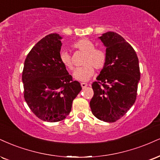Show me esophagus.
<instances>
[{"mask_svg": "<svg viewBox=\"0 0 160 160\" xmlns=\"http://www.w3.org/2000/svg\"><path fill=\"white\" fill-rule=\"evenodd\" d=\"M80 85H81L82 88H85L86 86H88V84L86 83V82H81V83H80Z\"/></svg>", "mask_w": 160, "mask_h": 160, "instance_id": "34e87169", "label": "esophagus"}]
</instances>
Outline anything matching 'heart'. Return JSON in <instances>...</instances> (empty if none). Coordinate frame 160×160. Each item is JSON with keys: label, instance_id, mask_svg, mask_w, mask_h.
I'll return each mask as SVG.
<instances>
[{"label": "heart", "instance_id": "b5f03b06", "mask_svg": "<svg viewBox=\"0 0 160 160\" xmlns=\"http://www.w3.org/2000/svg\"><path fill=\"white\" fill-rule=\"evenodd\" d=\"M73 48L86 53L82 65L83 66L77 68L73 74L74 78L79 81H87L95 74V68L97 70H101L106 66L107 56L106 52L101 48H95L93 42L88 38H81L73 44ZM59 61L68 70L74 69L72 59L66 51L59 53Z\"/></svg>", "mask_w": 160, "mask_h": 160}]
</instances>
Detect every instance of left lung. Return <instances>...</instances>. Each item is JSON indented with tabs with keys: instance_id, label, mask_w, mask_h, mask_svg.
<instances>
[{
	"instance_id": "left-lung-1",
	"label": "left lung",
	"mask_w": 160,
	"mask_h": 160,
	"mask_svg": "<svg viewBox=\"0 0 160 160\" xmlns=\"http://www.w3.org/2000/svg\"><path fill=\"white\" fill-rule=\"evenodd\" d=\"M99 38L107 48V62L92 84L90 108L99 120L115 122L136 101L140 80L138 59L132 46L116 32H107Z\"/></svg>"
}]
</instances>
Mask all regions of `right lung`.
Instances as JSON below:
<instances>
[{
  "label": "right lung",
  "instance_id": "add662e5",
  "mask_svg": "<svg viewBox=\"0 0 160 160\" xmlns=\"http://www.w3.org/2000/svg\"><path fill=\"white\" fill-rule=\"evenodd\" d=\"M62 37L51 33L29 52L22 72L24 97L36 117L48 122H60L69 115L72 102L81 91L59 61Z\"/></svg>",
  "mask_w": 160,
  "mask_h": 160
}]
</instances>
